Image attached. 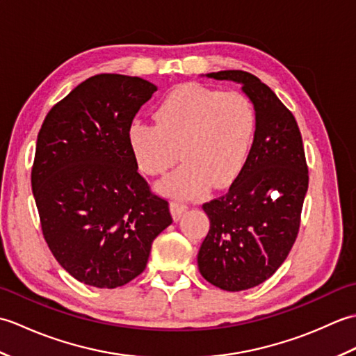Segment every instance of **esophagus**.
<instances>
[{
	"label": "esophagus",
	"instance_id": "1",
	"mask_svg": "<svg viewBox=\"0 0 356 356\" xmlns=\"http://www.w3.org/2000/svg\"><path fill=\"white\" fill-rule=\"evenodd\" d=\"M170 209H171V214L174 217V220H179L180 216H182L185 211L188 209V205L184 202H177V200H172L170 203Z\"/></svg>",
	"mask_w": 356,
	"mask_h": 356
}]
</instances>
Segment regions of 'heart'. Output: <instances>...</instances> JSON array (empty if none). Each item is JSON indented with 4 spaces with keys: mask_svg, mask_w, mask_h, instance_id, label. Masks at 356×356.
Returning <instances> with one entry per match:
<instances>
[{
    "mask_svg": "<svg viewBox=\"0 0 356 356\" xmlns=\"http://www.w3.org/2000/svg\"><path fill=\"white\" fill-rule=\"evenodd\" d=\"M154 124L134 120L128 145L139 170L161 176L180 159L184 163L159 188L176 197H199L211 185L226 188L248 165L257 139L259 116L240 92L188 84L159 102Z\"/></svg>",
    "mask_w": 356,
    "mask_h": 356,
    "instance_id": "1",
    "label": "heart"
}]
</instances>
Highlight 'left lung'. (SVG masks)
<instances>
[{
	"label": "left lung",
	"instance_id": "8db88e82",
	"mask_svg": "<svg viewBox=\"0 0 356 356\" xmlns=\"http://www.w3.org/2000/svg\"><path fill=\"white\" fill-rule=\"evenodd\" d=\"M238 82L259 116L243 172L222 197L203 203L209 231L197 255L203 278L238 292L274 275L298 236L309 174L303 139L292 113L272 90L243 70L209 73Z\"/></svg>",
	"mask_w": 356,
	"mask_h": 356
}]
</instances>
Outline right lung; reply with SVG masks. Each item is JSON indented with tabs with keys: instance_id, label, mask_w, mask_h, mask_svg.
Masks as SVG:
<instances>
[{
	"instance_id": "right-lung-1",
	"label": "right lung",
	"mask_w": 356,
	"mask_h": 356,
	"mask_svg": "<svg viewBox=\"0 0 356 356\" xmlns=\"http://www.w3.org/2000/svg\"><path fill=\"white\" fill-rule=\"evenodd\" d=\"M156 90L142 78L96 74L53 105L38 133L32 191L41 229L58 263L84 284L130 283L172 223L127 138Z\"/></svg>"
}]
</instances>
